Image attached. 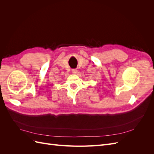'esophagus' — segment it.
I'll return each mask as SVG.
<instances>
[{
  "instance_id": "obj_1",
  "label": "esophagus",
  "mask_w": 154,
  "mask_h": 154,
  "mask_svg": "<svg viewBox=\"0 0 154 154\" xmlns=\"http://www.w3.org/2000/svg\"><path fill=\"white\" fill-rule=\"evenodd\" d=\"M72 72L73 73V74H77L78 73V70L76 69H72Z\"/></svg>"
}]
</instances>
